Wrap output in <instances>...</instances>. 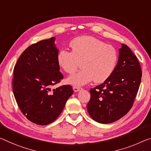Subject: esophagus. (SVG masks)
Wrapping results in <instances>:
<instances>
[{
    "label": "esophagus",
    "instance_id": "obj_1",
    "mask_svg": "<svg viewBox=\"0 0 151 151\" xmlns=\"http://www.w3.org/2000/svg\"><path fill=\"white\" fill-rule=\"evenodd\" d=\"M81 89V87H73V91L75 92H78Z\"/></svg>",
    "mask_w": 151,
    "mask_h": 151
}]
</instances>
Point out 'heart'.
<instances>
[{
  "label": "heart",
  "instance_id": "1",
  "mask_svg": "<svg viewBox=\"0 0 151 151\" xmlns=\"http://www.w3.org/2000/svg\"><path fill=\"white\" fill-rule=\"evenodd\" d=\"M72 52L62 49L57 56L60 68L72 74L81 63L82 70L67 78L66 82L73 86H83L94 80L104 83L116 68L118 55L116 49L104 42L91 36H81L72 40Z\"/></svg>",
  "mask_w": 151,
  "mask_h": 151
}]
</instances>
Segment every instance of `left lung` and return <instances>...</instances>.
Returning a JSON list of instances; mask_svg holds the SVG:
<instances>
[{"mask_svg": "<svg viewBox=\"0 0 151 151\" xmlns=\"http://www.w3.org/2000/svg\"><path fill=\"white\" fill-rule=\"evenodd\" d=\"M141 77L137 58L122 44L113 73L104 83L91 88L87 111L91 118L99 123L110 124L125 116L133 106Z\"/></svg>", "mask_w": 151, "mask_h": 151, "instance_id": "left-lung-1", "label": "left lung"}]
</instances>
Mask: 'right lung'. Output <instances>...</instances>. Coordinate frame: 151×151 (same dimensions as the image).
Listing matches in <instances>:
<instances>
[{
  "label": "right lung",
  "instance_id": "1",
  "mask_svg": "<svg viewBox=\"0 0 151 151\" xmlns=\"http://www.w3.org/2000/svg\"><path fill=\"white\" fill-rule=\"evenodd\" d=\"M55 40L52 37L29 46L13 70V91L18 106L29 120L38 125L53 122L73 93L69 85L51 89L63 78Z\"/></svg>",
  "mask_w": 151,
  "mask_h": 151
}]
</instances>
